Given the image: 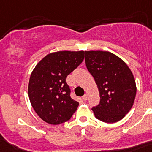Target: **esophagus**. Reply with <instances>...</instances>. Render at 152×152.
I'll return each mask as SVG.
<instances>
[{"instance_id":"obj_1","label":"esophagus","mask_w":152,"mask_h":152,"mask_svg":"<svg viewBox=\"0 0 152 152\" xmlns=\"http://www.w3.org/2000/svg\"><path fill=\"white\" fill-rule=\"evenodd\" d=\"M82 98H83V101H87V94H84V95L82 97Z\"/></svg>"}]
</instances>
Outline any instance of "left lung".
Segmentation results:
<instances>
[{
  "label": "left lung",
  "instance_id": "obj_1",
  "mask_svg": "<svg viewBox=\"0 0 152 152\" xmlns=\"http://www.w3.org/2000/svg\"><path fill=\"white\" fill-rule=\"evenodd\" d=\"M85 62L100 94V103L92 108L97 119L112 123L123 119L136 97L134 75L124 61L108 51L87 50Z\"/></svg>",
  "mask_w": 152,
  "mask_h": 152
}]
</instances>
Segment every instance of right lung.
I'll return each mask as SVG.
<instances>
[{"instance_id": "add662e5", "label": "right lung", "mask_w": 152, "mask_h": 152, "mask_svg": "<svg viewBox=\"0 0 152 152\" xmlns=\"http://www.w3.org/2000/svg\"><path fill=\"white\" fill-rule=\"evenodd\" d=\"M83 58V50L50 53L33 70L28 94L33 109L44 122L58 125L69 120L76 111L79 102L70 97L65 80Z\"/></svg>"}]
</instances>
